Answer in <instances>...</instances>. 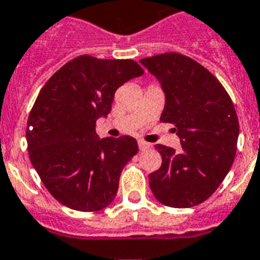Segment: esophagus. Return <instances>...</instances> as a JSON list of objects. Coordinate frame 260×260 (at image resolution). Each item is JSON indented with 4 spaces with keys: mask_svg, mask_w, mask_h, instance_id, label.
Listing matches in <instances>:
<instances>
[{
    "mask_svg": "<svg viewBox=\"0 0 260 260\" xmlns=\"http://www.w3.org/2000/svg\"><path fill=\"white\" fill-rule=\"evenodd\" d=\"M138 146H139V150H142V151H145V150H147L151 147V145H150V143L145 142V141H142V139H141V141H138Z\"/></svg>",
    "mask_w": 260,
    "mask_h": 260,
    "instance_id": "obj_1",
    "label": "esophagus"
}]
</instances>
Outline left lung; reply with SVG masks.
I'll return each instance as SVG.
<instances>
[{"mask_svg":"<svg viewBox=\"0 0 260 260\" xmlns=\"http://www.w3.org/2000/svg\"><path fill=\"white\" fill-rule=\"evenodd\" d=\"M141 63L160 83L165 109L160 121L174 125L181 150L155 145L159 170L149 175L154 197L162 205L187 209L210 198L233 166L239 122L222 83L198 62L165 53Z\"/></svg>","mask_w":260,"mask_h":260,"instance_id":"8db88e82","label":"left lung"}]
</instances>
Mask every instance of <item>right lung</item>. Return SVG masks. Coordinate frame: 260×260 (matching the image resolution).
Here are the masks:
<instances>
[{
	"instance_id": "1",
	"label": "right lung",
	"mask_w": 260,
	"mask_h": 260,
	"mask_svg": "<svg viewBox=\"0 0 260 260\" xmlns=\"http://www.w3.org/2000/svg\"><path fill=\"white\" fill-rule=\"evenodd\" d=\"M133 59L79 55L41 89L27 119L31 165L58 202L77 211H100L114 201L125 165L138 153L133 137L100 138L119 86L141 77Z\"/></svg>"
}]
</instances>
